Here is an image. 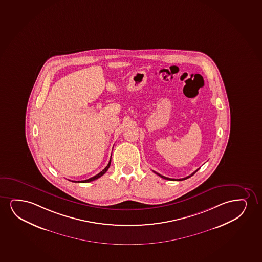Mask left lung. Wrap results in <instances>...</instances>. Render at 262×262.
I'll list each match as a JSON object with an SVG mask.
<instances>
[{
	"label": "left lung",
	"instance_id": "obj_1",
	"mask_svg": "<svg viewBox=\"0 0 262 262\" xmlns=\"http://www.w3.org/2000/svg\"><path fill=\"white\" fill-rule=\"evenodd\" d=\"M197 170H195V171H194V172H193V173L191 174V175H189V176H187V177H186V178H183V179H179V180H176V179H170V178L164 177V176H163V175H161V174L157 173V172H156V171H154V170H153V171H154V172H155V173L157 174V175H158V176H159V177L163 178V179H165V180H187V179H188V178H190L191 176H193V175H194V174L195 173V172H196Z\"/></svg>",
	"mask_w": 262,
	"mask_h": 262
}]
</instances>
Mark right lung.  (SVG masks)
I'll return each mask as SVG.
<instances>
[{
    "instance_id": "1",
    "label": "right lung",
    "mask_w": 262,
    "mask_h": 262,
    "mask_svg": "<svg viewBox=\"0 0 262 262\" xmlns=\"http://www.w3.org/2000/svg\"><path fill=\"white\" fill-rule=\"evenodd\" d=\"M110 163H111V159H110V161H109L108 164H107V166L105 167V169L102 170V171H100L99 174H97L96 176H94V177L91 178V179H88V180H81V181H74V182H81V183H88V182H91V181H93V180H97V179H99V178L101 177L102 175H104V174L107 171V170H108L109 166H110Z\"/></svg>"
}]
</instances>
